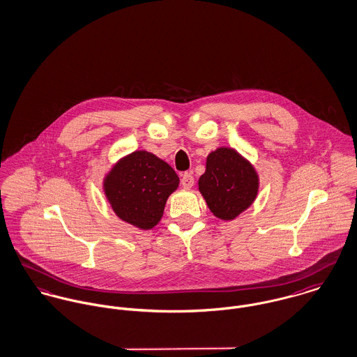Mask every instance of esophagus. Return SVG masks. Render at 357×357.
Here are the masks:
<instances>
[{"instance_id":"obj_1","label":"esophagus","mask_w":357,"mask_h":357,"mask_svg":"<svg viewBox=\"0 0 357 357\" xmlns=\"http://www.w3.org/2000/svg\"><path fill=\"white\" fill-rule=\"evenodd\" d=\"M181 185L185 190H190L194 187V176L191 173H184L181 177Z\"/></svg>"}]
</instances>
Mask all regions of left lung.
<instances>
[{"label":"left lung","mask_w":357,"mask_h":357,"mask_svg":"<svg viewBox=\"0 0 357 357\" xmlns=\"http://www.w3.org/2000/svg\"><path fill=\"white\" fill-rule=\"evenodd\" d=\"M258 187L259 180L254 166L227 147L207 157L206 172L199 178V191L208 208L225 221L236 218L252 204Z\"/></svg>","instance_id":"obj_1"}]
</instances>
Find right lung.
I'll list each match as a JSON object with an SVG mask.
<instances>
[{"mask_svg":"<svg viewBox=\"0 0 357 357\" xmlns=\"http://www.w3.org/2000/svg\"><path fill=\"white\" fill-rule=\"evenodd\" d=\"M103 187L123 221L151 229L162 218L169 195L178 187V176L154 154L135 151L112 169Z\"/></svg>","mask_w":357,"mask_h":357,"instance_id":"1","label":"right lung"}]
</instances>
